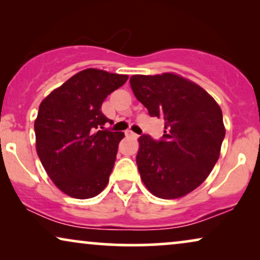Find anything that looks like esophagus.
Wrapping results in <instances>:
<instances>
[{"instance_id": "esophagus-1", "label": "esophagus", "mask_w": 260, "mask_h": 260, "mask_svg": "<svg viewBox=\"0 0 260 260\" xmlns=\"http://www.w3.org/2000/svg\"><path fill=\"white\" fill-rule=\"evenodd\" d=\"M125 136L126 137H131V138H137V135L135 134V133H133V131H131V130H126L125 131Z\"/></svg>"}]
</instances>
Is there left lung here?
Segmentation results:
<instances>
[{"label": "left lung", "instance_id": "8db88e82", "mask_svg": "<svg viewBox=\"0 0 260 260\" xmlns=\"http://www.w3.org/2000/svg\"><path fill=\"white\" fill-rule=\"evenodd\" d=\"M130 85L149 115L165 120L161 141L138 138L136 162L144 186L167 200L189 194L219 159L226 133L221 109L201 86L173 72L135 74Z\"/></svg>", "mask_w": 260, "mask_h": 260}]
</instances>
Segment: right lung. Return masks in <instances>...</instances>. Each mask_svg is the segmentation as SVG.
<instances>
[{
  "label": "right lung",
  "mask_w": 260,
  "mask_h": 260,
  "mask_svg": "<svg viewBox=\"0 0 260 260\" xmlns=\"http://www.w3.org/2000/svg\"><path fill=\"white\" fill-rule=\"evenodd\" d=\"M125 74L80 71L53 90L34 122L39 158L53 183L74 199L98 195L109 182L123 133L104 124L102 104L127 80Z\"/></svg>",
  "instance_id": "obj_1"
}]
</instances>
